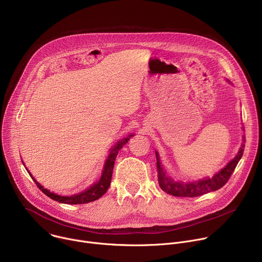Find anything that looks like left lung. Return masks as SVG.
Here are the masks:
<instances>
[{
  "label": "left lung",
  "mask_w": 262,
  "mask_h": 262,
  "mask_svg": "<svg viewBox=\"0 0 262 262\" xmlns=\"http://www.w3.org/2000/svg\"><path fill=\"white\" fill-rule=\"evenodd\" d=\"M245 147V136H244V143L242 144L238 152L234 158L219 172H217L212 178H205L203 180H199L196 182H176L173 181L167 173L166 170L163 168L159 154L156 150V158H157V171H158V183L160 188L166 192L167 194L178 196V197H196L206 193H210L222 188L230 179L232 172L234 171L238 161L241 160L242 156L244 154Z\"/></svg>",
  "instance_id": "left-lung-1"
}]
</instances>
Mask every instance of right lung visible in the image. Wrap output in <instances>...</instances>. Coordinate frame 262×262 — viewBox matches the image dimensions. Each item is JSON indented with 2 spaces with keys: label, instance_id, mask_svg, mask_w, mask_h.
<instances>
[{
  "label": "right lung",
  "instance_id": "obj_1",
  "mask_svg": "<svg viewBox=\"0 0 262 262\" xmlns=\"http://www.w3.org/2000/svg\"><path fill=\"white\" fill-rule=\"evenodd\" d=\"M133 135H129L128 137L119 140L118 143L112 147L110 155L107 157V159L105 161V164H104V168L102 170V174L101 178L98 182H96V184L92 185L89 189H86L85 191L72 195V196H61V195H57L55 193L50 192L47 189H44L43 186H41L34 178L33 176L30 173V171L28 170L29 174L31 176V178L33 179V181L35 182V184L37 185V187L45 194L47 195L49 198L54 199L56 201H59L61 203H66V204H82V203H88L94 200H97L98 198L102 197L104 194L106 193L107 189L111 186V182H112V177H113V170H114V165H115V161L118 156L119 150L128 142V140L130 139V137Z\"/></svg>",
  "mask_w": 262,
  "mask_h": 262
}]
</instances>
